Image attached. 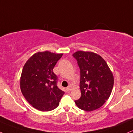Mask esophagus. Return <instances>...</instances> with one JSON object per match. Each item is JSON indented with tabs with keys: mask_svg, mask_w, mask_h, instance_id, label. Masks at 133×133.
Returning <instances> with one entry per match:
<instances>
[{
	"mask_svg": "<svg viewBox=\"0 0 133 133\" xmlns=\"http://www.w3.org/2000/svg\"><path fill=\"white\" fill-rule=\"evenodd\" d=\"M66 91H68V92L71 91V86H69L68 87H67V88H66Z\"/></svg>",
	"mask_w": 133,
	"mask_h": 133,
	"instance_id": "obj_1",
	"label": "esophagus"
}]
</instances>
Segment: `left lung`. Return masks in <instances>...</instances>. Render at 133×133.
<instances>
[{
	"instance_id": "obj_1",
	"label": "left lung",
	"mask_w": 133,
	"mask_h": 133,
	"mask_svg": "<svg viewBox=\"0 0 133 133\" xmlns=\"http://www.w3.org/2000/svg\"><path fill=\"white\" fill-rule=\"evenodd\" d=\"M80 70L81 96L75 101L78 108L91 112L107 101L114 86V76L106 62L91 52L78 51L73 54Z\"/></svg>"
}]
</instances>
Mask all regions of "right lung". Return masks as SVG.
Wrapping results in <instances>:
<instances>
[{"mask_svg":"<svg viewBox=\"0 0 133 133\" xmlns=\"http://www.w3.org/2000/svg\"><path fill=\"white\" fill-rule=\"evenodd\" d=\"M62 55L49 51L37 52L24 65L20 78L21 92L39 110L48 112L55 109L65 94L57 86L58 77L53 72Z\"/></svg>","mask_w":133,"mask_h":133,"instance_id":"add662e5","label":"right lung"}]
</instances>
